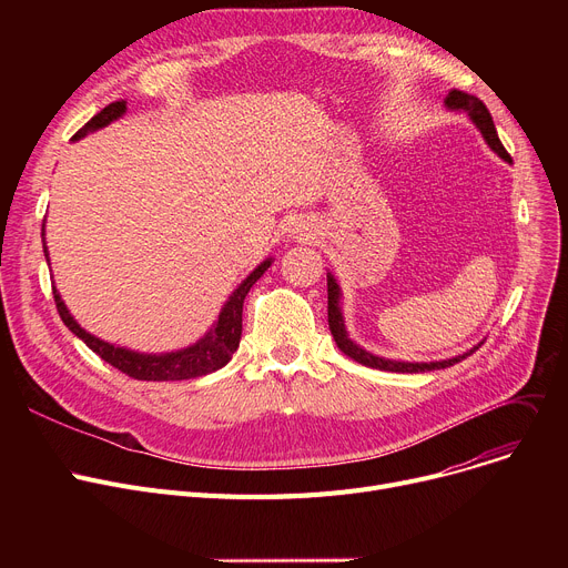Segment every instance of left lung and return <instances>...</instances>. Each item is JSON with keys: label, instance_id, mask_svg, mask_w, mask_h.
<instances>
[{"label": "left lung", "instance_id": "left-lung-1", "mask_svg": "<svg viewBox=\"0 0 568 568\" xmlns=\"http://www.w3.org/2000/svg\"><path fill=\"white\" fill-rule=\"evenodd\" d=\"M446 105L454 108V110H465L469 112V116L474 119V124L481 129L486 142L495 149V152L511 163V156L509 152H506L504 144L499 142L497 138V131H495V124H493V116L488 112V108L476 99V97H469L465 92H460V89H452L449 94H446ZM326 300H329V304H326V311H329V329H332V336L336 341V345L341 347V352H345L349 359L359 362L368 368H377V371H392V373H426V371H439V368H449L463 359H467L469 354H474L476 349H479L481 345H476L474 349H469L467 354H460L456 356V359H446V362H433V364H407V362H392V359H382V356H375L366 349H362L359 345H354L347 334H345V324H343V315H341V308H338V300H341V290L336 285V281L332 276H326Z\"/></svg>", "mask_w": 568, "mask_h": 568}]
</instances>
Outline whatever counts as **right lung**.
<instances>
[{"mask_svg":"<svg viewBox=\"0 0 568 568\" xmlns=\"http://www.w3.org/2000/svg\"><path fill=\"white\" fill-rule=\"evenodd\" d=\"M126 110V101H114L110 105H105L101 112H97L89 122L73 135L75 140L82 138L87 131H97L105 124H110L112 119L122 116ZM43 236V230H41ZM48 257V251H45ZM272 260H264L255 272L239 285L230 302L225 304L223 313L219 315V322L212 332H209L206 338H202L200 343H195L189 349L182 352H172V354H161V356H152V354H138L124 347H114L105 341H99L97 336L87 334L82 326L71 317V313L67 311L62 296L52 287V296L57 304V313L62 317V322L69 326V329L87 343V347L97 352L103 362H108L110 366H114L116 371H122L124 375L133 377V379H144V382H168V379H193V377H202L206 373H214L219 368H223L232 354L239 347V341H242V313H244V300L248 290L257 283V278L266 272Z\"/></svg>","mask_w":568,"mask_h":568,"instance_id":"add662e5","label":"right lung"}]
</instances>
